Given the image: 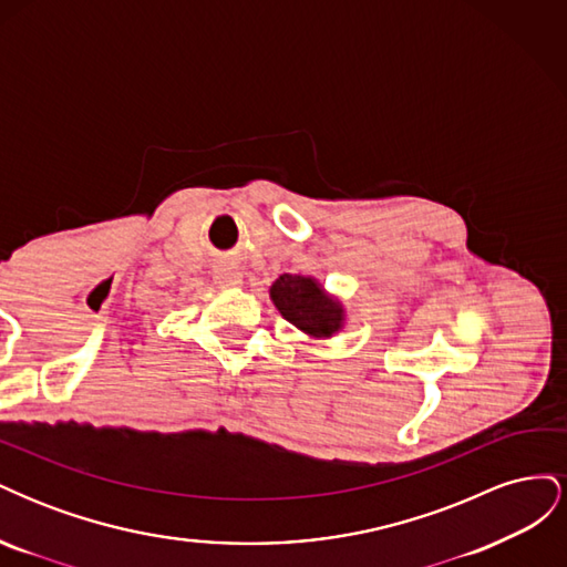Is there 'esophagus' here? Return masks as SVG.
I'll return each instance as SVG.
<instances>
[{
  "mask_svg": "<svg viewBox=\"0 0 567 567\" xmlns=\"http://www.w3.org/2000/svg\"><path fill=\"white\" fill-rule=\"evenodd\" d=\"M215 284L225 286V288H236V286L244 284V274H241V269H236V267L219 265L215 269Z\"/></svg>",
  "mask_w": 567,
  "mask_h": 567,
  "instance_id": "obj_1",
  "label": "esophagus"
}]
</instances>
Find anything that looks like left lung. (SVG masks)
I'll list each match as a JSON object with an SVG mask.
<instances>
[{"label":"left lung","instance_id":"left-lung-1","mask_svg":"<svg viewBox=\"0 0 567 567\" xmlns=\"http://www.w3.org/2000/svg\"><path fill=\"white\" fill-rule=\"evenodd\" d=\"M269 298L286 321L310 338H333L346 326V307L312 277L281 274L271 284Z\"/></svg>","mask_w":567,"mask_h":567}]
</instances>
